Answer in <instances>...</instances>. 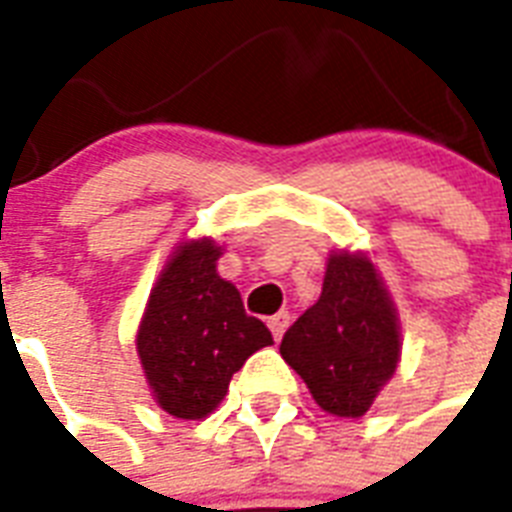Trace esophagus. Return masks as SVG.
<instances>
[{
  "mask_svg": "<svg viewBox=\"0 0 512 512\" xmlns=\"http://www.w3.org/2000/svg\"><path fill=\"white\" fill-rule=\"evenodd\" d=\"M289 321H292V316H289L287 311H279L276 316H271V319H268V327H271V332L276 340H281V335L287 332Z\"/></svg>",
  "mask_w": 512,
  "mask_h": 512,
  "instance_id": "34e87169",
  "label": "esophagus"
}]
</instances>
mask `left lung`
Returning a JSON list of instances; mask_svg holds the SVG:
<instances>
[{"mask_svg": "<svg viewBox=\"0 0 512 512\" xmlns=\"http://www.w3.org/2000/svg\"><path fill=\"white\" fill-rule=\"evenodd\" d=\"M279 350L324 412L366 414L401 356L396 308L369 257H329L319 303L287 329Z\"/></svg>", "mask_w": 512, "mask_h": 512, "instance_id": "1", "label": "left lung"}]
</instances>
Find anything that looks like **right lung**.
<instances>
[{"mask_svg": "<svg viewBox=\"0 0 512 512\" xmlns=\"http://www.w3.org/2000/svg\"><path fill=\"white\" fill-rule=\"evenodd\" d=\"M215 241L175 249L148 297L138 356L156 404L180 420H201L255 350L273 345L263 321L247 316L239 289L217 276Z\"/></svg>", "mask_w": 512, "mask_h": 512, "instance_id": "obj_1", "label": "right lung"}]
</instances>
